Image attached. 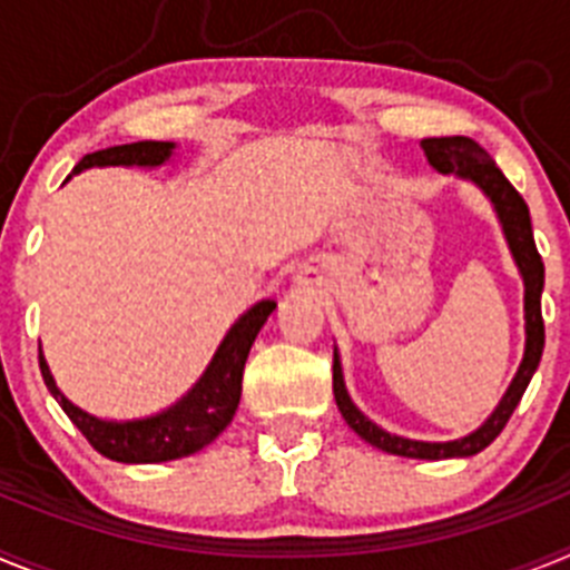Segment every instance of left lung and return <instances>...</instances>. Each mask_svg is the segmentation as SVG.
I'll return each mask as SVG.
<instances>
[{
  "label": "left lung",
  "instance_id": "8db88e82",
  "mask_svg": "<svg viewBox=\"0 0 570 570\" xmlns=\"http://www.w3.org/2000/svg\"><path fill=\"white\" fill-rule=\"evenodd\" d=\"M422 150H425L428 163L434 165L440 174H456L468 183H473L482 194L491 199L493 210L500 216L502 234L508 239L513 262L520 268L522 282H525V356L522 365L508 385L505 396L497 405L491 416L482 422L473 434L462 436L454 442H420V440H405V436L387 434L376 422L367 420L360 407L347 396L345 380H342V365L340 354L334 351V396L340 405V414L345 422L354 428L356 434L374 448H382L387 454L396 456H411V460H451V456H473L485 451L497 436L502 434L505 422L511 420L513 407L520 405L522 394H525L528 382H531L533 371L542 360V347H546V322H542V285H546V265L537 250L531 230V214H528L525 199L520 190L513 188L505 179L497 163L488 156L485 148L468 139V136H440V139H422Z\"/></svg>",
  "mask_w": 570,
  "mask_h": 570
}]
</instances>
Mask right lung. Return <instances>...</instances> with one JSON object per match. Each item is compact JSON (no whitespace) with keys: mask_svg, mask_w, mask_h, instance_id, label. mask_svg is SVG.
Instances as JSON below:
<instances>
[{"mask_svg":"<svg viewBox=\"0 0 570 570\" xmlns=\"http://www.w3.org/2000/svg\"><path fill=\"white\" fill-rule=\"evenodd\" d=\"M174 142H130V145H114V148L97 150V154L82 156V163L73 168V174L85 168H108V165H136V168H156L165 165L174 154ZM276 302L262 299L256 302L248 314H242L234 322V328L225 334L223 345L216 347L214 360L205 367V374L199 376L194 387L183 400L170 405L168 411L156 416H145V420H99V416L88 414L82 407H77L68 396L62 394L50 376V367L45 362L42 351H39V367H42V380L53 400L62 405L70 422L82 431L85 440L97 448L99 454L108 456L114 462H168L179 460V456L196 454L205 445L223 434L230 425L236 414L242 396V371H245V360L250 354L259 328L274 314Z\"/></svg>","mask_w":570,"mask_h":570,"instance_id":"obj_1","label":"right lung"}]
</instances>
